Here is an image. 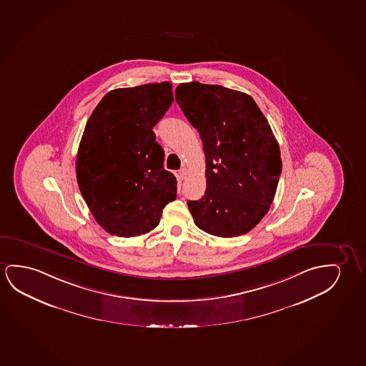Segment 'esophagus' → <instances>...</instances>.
I'll list each match as a JSON object with an SVG mask.
<instances>
[{"label":"esophagus","instance_id":"34e87169","mask_svg":"<svg viewBox=\"0 0 366 366\" xmlns=\"http://www.w3.org/2000/svg\"><path fill=\"white\" fill-rule=\"evenodd\" d=\"M186 176H187V169L185 167H182V169L179 171V179L180 180H185Z\"/></svg>","mask_w":366,"mask_h":366}]
</instances>
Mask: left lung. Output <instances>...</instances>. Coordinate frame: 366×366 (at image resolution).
I'll return each mask as SVG.
<instances>
[{
    "label": "left lung",
    "instance_id": "8db88e82",
    "mask_svg": "<svg viewBox=\"0 0 366 366\" xmlns=\"http://www.w3.org/2000/svg\"><path fill=\"white\" fill-rule=\"evenodd\" d=\"M175 96L207 159L205 195L187 202L194 223L222 238L248 233L269 210L282 172L269 123L252 97L222 85L182 83Z\"/></svg>",
    "mask_w": 366,
    "mask_h": 366
}]
</instances>
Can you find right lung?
<instances>
[{
	"instance_id": "right-lung-1",
	"label": "right lung",
	"mask_w": 366,
	"mask_h": 366,
	"mask_svg": "<svg viewBox=\"0 0 366 366\" xmlns=\"http://www.w3.org/2000/svg\"><path fill=\"white\" fill-rule=\"evenodd\" d=\"M174 102L169 81L111 90L89 117L76 156V181L106 232L138 237L156 228L176 199L154 124Z\"/></svg>"
}]
</instances>
